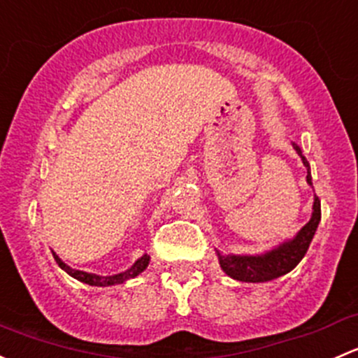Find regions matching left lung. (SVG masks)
Listing matches in <instances>:
<instances>
[{
    "instance_id": "1",
    "label": "left lung",
    "mask_w": 358,
    "mask_h": 358,
    "mask_svg": "<svg viewBox=\"0 0 358 358\" xmlns=\"http://www.w3.org/2000/svg\"><path fill=\"white\" fill-rule=\"evenodd\" d=\"M292 149L301 157L303 164L306 168V183L312 187V173H310L308 161H306L301 149L294 142H292ZM319 223L320 201L315 196L313 197L312 218H310V222L292 239L284 241L279 246L259 252V255H232V252L230 255H223V252H220L216 249L220 266H222V270L227 275L236 280H241V282H268V280L277 279V277L286 275V273H289L301 262L303 256L306 255Z\"/></svg>"
}]
</instances>
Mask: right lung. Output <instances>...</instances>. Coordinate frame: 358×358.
<instances>
[{
  "label": "right lung",
  "mask_w": 358,
  "mask_h": 358,
  "mask_svg": "<svg viewBox=\"0 0 358 358\" xmlns=\"http://www.w3.org/2000/svg\"><path fill=\"white\" fill-rule=\"evenodd\" d=\"M52 252H53V258H55V262L59 263V266L64 270V272H67L69 275L74 277V279L79 280V282H85V284H88V286H96V287L115 286V284H122L129 279H135L136 275H140V273H142L143 270L149 266V262H150V256L145 252V255L140 256V258L136 259V262L133 263L128 270H124V272L114 273V275H96V273H90V272H83V270L71 268L67 263H64L62 259H60V256L57 255L55 251H52Z\"/></svg>",
  "instance_id": "obj_1"
}]
</instances>
